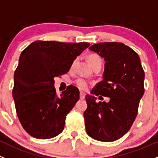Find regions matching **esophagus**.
<instances>
[{
    "mask_svg": "<svg viewBox=\"0 0 158 158\" xmlns=\"http://www.w3.org/2000/svg\"><path fill=\"white\" fill-rule=\"evenodd\" d=\"M79 97H80L81 100H82V99H84L85 97V94L84 92H80V94H79Z\"/></svg>",
    "mask_w": 158,
    "mask_h": 158,
    "instance_id": "1",
    "label": "esophagus"
}]
</instances>
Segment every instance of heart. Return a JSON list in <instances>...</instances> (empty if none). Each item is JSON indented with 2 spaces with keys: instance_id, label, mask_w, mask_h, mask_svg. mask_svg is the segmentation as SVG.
Returning a JSON list of instances; mask_svg holds the SVG:
<instances>
[{
  "instance_id": "1",
  "label": "heart",
  "mask_w": 158,
  "mask_h": 158,
  "mask_svg": "<svg viewBox=\"0 0 158 158\" xmlns=\"http://www.w3.org/2000/svg\"><path fill=\"white\" fill-rule=\"evenodd\" d=\"M87 59L89 63L92 66L97 64V63H101V57H99L98 55H97V54H90L89 56H88ZM75 62H76V61H74L73 64H75ZM75 83H76L78 88H79L80 89H82V90H86V89H88V87H89V83H88L87 81L83 79H81V78L76 79V80L75 81Z\"/></svg>"
}]
</instances>
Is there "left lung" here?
<instances>
[{"label":"left lung","instance_id":"left-lung-1","mask_svg":"<svg viewBox=\"0 0 158 158\" xmlns=\"http://www.w3.org/2000/svg\"><path fill=\"white\" fill-rule=\"evenodd\" d=\"M89 49L105 61L103 80L91 93L110 101L97 103L94 96H85L86 132L95 140L114 142L127 133L137 116L145 92V73L137 53L123 43H98Z\"/></svg>","mask_w":158,"mask_h":158}]
</instances>
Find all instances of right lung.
I'll return each instance as SVG.
<instances>
[{
    "label": "right lung",
    "instance_id": "right-lung-1",
    "mask_svg": "<svg viewBox=\"0 0 158 158\" xmlns=\"http://www.w3.org/2000/svg\"><path fill=\"white\" fill-rule=\"evenodd\" d=\"M89 45L35 41L22 51L14 73L13 98L18 118L32 137L51 139L64 130L66 115L79 99V91L69 85L57 97L54 79L66 73Z\"/></svg>",
    "mask_w": 158,
    "mask_h": 158
}]
</instances>
